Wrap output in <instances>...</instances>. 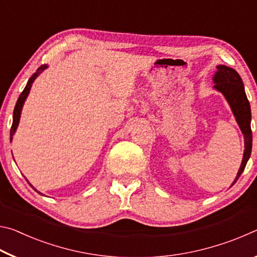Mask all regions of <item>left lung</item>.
Listing matches in <instances>:
<instances>
[{"label":"left lung","mask_w":257,"mask_h":257,"mask_svg":"<svg viewBox=\"0 0 257 257\" xmlns=\"http://www.w3.org/2000/svg\"><path fill=\"white\" fill-rule=\"evenodd\" d=\"M213 82L214 86L213 88L223 95L224 98L227 99L230 108L234 115L237 123L240 128L243 135V142H245V150H243V156L240 164V168L237 172V176L234 178L231 186L236 184L238 178L245 169L247 161L249 160L251 153V129H250V105L248 99H247L245 87H243L242 80L239 73L232 68H229L223 64L216 67V71L213 76Z\"/></svg>","instance_id":"obj_1"}]
</instances>
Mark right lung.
Instances as JSON below:
<instances>
[{
	"instance_id": "obj_1",
	"label": "right lung",
	"mask_w": 257,
	"mask_h": 257,
	"mask_svg": "<svg viewBox=\"0 0 257 257\" xmlns=\"http://www.w3.org/2000/svg\"><path fill=\"white\" fill-rule=\"evenodd\" d=\"M46 68H47L46 64H43V66H41L40 68L37 69V71L35 72L34 75L29 78L27 85H26L25 89L23 90V93L20 94L18 101H17V104H16L15 110H14V121H12V127H11V130H10V142H12V138H14V135H15V133H16L17 128H18V124H19V121H20V115H21V110H23V106H24V104H25L26 98L28 97L29 92H30V88H32L33 82L35 81V79H36V78H37L38 76L41 75V73H42L43 71L45 70ZM28 184H29V182H28ZM29 185L32 186V184H29ZM32 187H33V189L36 190L38 194L43 195V194L40 193V191H38L36 188H34V186H32Z\"/></svg>"
}]
</instances>
